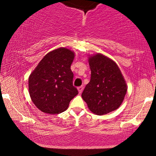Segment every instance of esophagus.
I'll return each instance as SVG.
<instances>
[{
	"mask_svg": "<svg viewBox=\"0 0 156 156\" xmlns=\"http://www.w3.org/2000/svg\"><path fill=\"white\" fill-rule=\"evenodd\" d=\"M77 89H78V91H79V93L82 94V92L83 91V86H81V87H79L77 88Z\"/></svg>",
	"mask_w": 156,
	"mask_h": 156,
	"instance_id": "obj_1",
	"label": "esophagus"
}]
</instances>
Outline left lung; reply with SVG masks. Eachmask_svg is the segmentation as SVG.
Masks as SVG:
<instances>
[{"label":"left lung","mask_w":156,"mask_h":156,"mask_svg":"<svg viewBox=\"0 0 156 156\" xmlns=\"http://www.w3.org/2000/svg\"><path fill=\"white\" fill-rule=\"evenodd\" d=\"M91 80L82 92L83 100L93 113L103 115L117 109L127 93V83L113 60L97 53L89 56Z\"/></svg>","instance_id":"1"}]
</instances>
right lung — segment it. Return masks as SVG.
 <instances>
[{"mask_svg":"<svg viewBox=\"0 0 156 156\" xmlns=\"http://www.w3.org/2000/svg\"><path fill=\"white\" fill-rule=\"evenodd\" d=\"M74 58V53L69 49L57 48L47 53L29 75V95L41 111L61 113L78 94L70 69Z\"/></svg>","mask_w":156,"mask_h":156,"instance_id":"right-lung-1","label":"right lung"}]
</instances>
